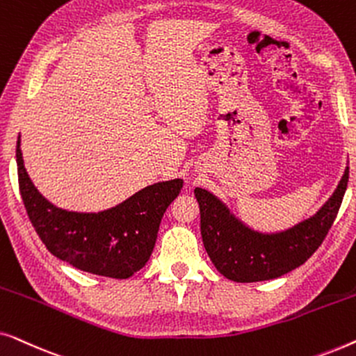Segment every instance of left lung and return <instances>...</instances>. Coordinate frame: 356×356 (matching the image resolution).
Segmentation results:
<instances>
[{
	"instance_id": "left-lung-1",
	"label": "left lung",
	"mask_w": 356,
	"mask_h": 356,
	"mask_svg": "<svg viewBox=\"0 0 356 356\" xmlns=\"http://www.w3.org/2000/svg\"><path fill=\"white\" fill-rule=\"evenodd\" d=\"M348 167L324 206L314 216L284 232L262 233L245 225L207 189L196 188L201 235L209 257L223 277L240 284L272 280L289 274L313 256L332 227L347 191Z\"/></svg>"
}]
</instances>
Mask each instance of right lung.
Instances as JSON below:
<instances>
[{"label":"right lung","mask_w":356,"mask_h":356,"mask_svg":"<svg viewBox=\"0 0 356 356\" xmlns=\"http://www.w3.org/2000/svg\"><path fill=\"white\" fill-rule=\"evenodd\" d=\"M16 162L24 206L47 250L76 269L111 279H128L145 266L160 220L183 188L181 178L159 181L106 211L74 212L56 207L33 186L24 167L21 136Z\"/></svg>","instance_id":"obj_1"}]
</instances>
